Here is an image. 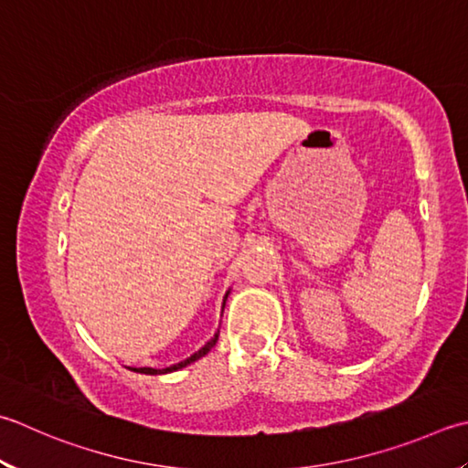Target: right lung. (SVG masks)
Listing matches in <instances>:
<instances>
[{
    "label": "right lung",
    "instance_id": "obj_1",
    "mask_svg": "<svg viewBox=\"0 0 468 468\" xmlns=\"http://www.w3.org/2000/svg\"><path fill=\"white\" fill-rule=\"evenodd\" d=\"M227 296H229V292L225 294V300H227ZM217 341H218V331L215 333V336L210 338V341L205 345V346H200V349L197 351V353H192L190 356H186L185 361H180V363H174V365H170V367H164V369H154V367H133V371L135 373H145V375H162V373H172V371H178V369H182V367H186V365H190V363H195V361H198L200 356H205L210 349H213V346L217 345Z\"/></svg>",
    "mask_w": 468,
    "mask_h": 468
}]
</instances>
